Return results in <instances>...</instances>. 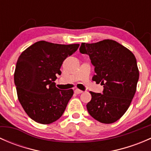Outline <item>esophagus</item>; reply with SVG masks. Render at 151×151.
Returning <instances> with one entry per match:
<instances>
[{"mask_svg":"<svg viewBox=\"0 0 151 151\" xmlns=\"http://www.w3.org/2000/svg\"><path fill=\"white\" fill-rule=\"evenodd\" d=\"M83 91H80V90L79 89H75L74 90V93H75L76 94H80V93H82Z\"/></svg>","mask_w":151,"mask_h":151,"instance_id":"1","label":"esophagus"}]
</instances>
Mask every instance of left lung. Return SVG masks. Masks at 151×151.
I'll return each mask as SVG.
<instances>
[{
    "instance_id": "obj_1",
    "label": "left lung",
    "mask_w": 151,
    "mask_h": 151,
    "mask_svg": "<svg viewBox=\"0 0 151 151\" xmlns=\"http://www.w3.org/2000/svg\"><path fill=\"white\" fill-rule=\"evenodd\" d=\"M80 52L89 55L96 74L93 80L104 85L102 93L90 92L88 112L103 123L121 118L136 93L139 70L133 53L115 41L106 39L93 44L82 43Z\"/></svg>"
}]
</instances>
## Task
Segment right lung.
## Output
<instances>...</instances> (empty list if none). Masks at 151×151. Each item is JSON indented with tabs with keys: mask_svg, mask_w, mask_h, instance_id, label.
I'll return each mask as SVG.
<instances>
[{
	"mask_svg": "<svg viewBox=\"0 0 151 151\" xmlns=\"http://www.w3.org/2000/svg\"><path fill=\"white\" fill-rule=\"evenodd\" d=\"M80 45H58L37 42L22 52L17 62L14 84L18 99L36 122L49 124L58 120L73 96L72 90L55 87L56 74H61L63 62Z\"/></svg>",
	"mask_w": 151,
	"mask_h": 151,
	"instance_id": "add662e5",
	"label": "right lung"
}]
</instances>
